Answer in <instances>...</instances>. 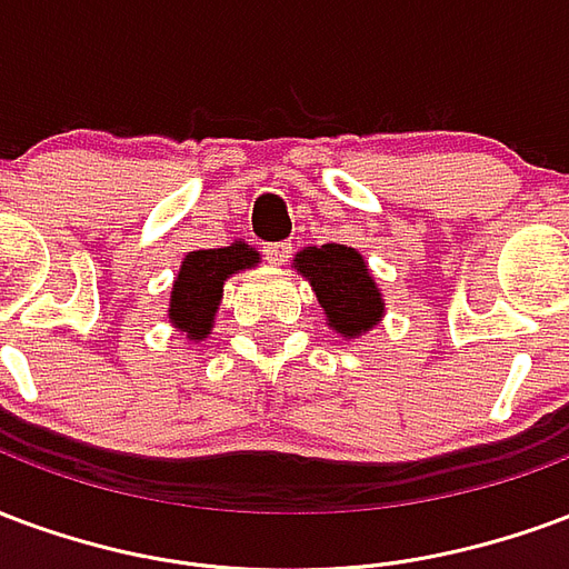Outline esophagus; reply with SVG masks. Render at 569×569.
Here are the masks:
<instances>
[{
    "label": "esophagus",
    "instance_id": "1",
    "mask_svg": "<svg viewBox=\"0 0 569 569\" xmlns=\"http://www.w3.org/2000/svg\"><path fill=\"white\" fill-rule=\"evenodd\" d=\"M263 254L272 267H281L284 260L290 257V242H272V244H263Z\"/></svg>",
    "mask_w": 569,
    "mask_h": 569
}]
</instances>
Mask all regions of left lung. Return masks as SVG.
<instances>
[{
	"label": "left lung",
	"instance_id": "obj_1",
	"mask_svg": "<svg viewBox=\"0 0 569 569\" xmlns=\"http://www.w3.org/2000/svg\"><path fill=\"white\" fill-rule=\"evenodd\" d=\"M293 267L312 284L336 333L358 339L381 321L385 300L360 251L336 242L309 244L293 257Z\"/></svg>",
	"mask_w": 569,
	"mask_h": 569
}]
</instances>
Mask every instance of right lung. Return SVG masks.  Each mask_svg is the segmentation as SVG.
I'll return each mask as SVG.
<instances>
[{
    "mask_svg": "<svg viewBox=\"0 0 569 569\" xmlns=\"http://www.w3.org/2000/svg\"><path fill=\"white\" fill-rule=\"evenodd\" d=\"M260 263L251 244L233 242L227 248H206V251H190L181 260L178 279L169 297V321L181 333L199 342L206 339L214 325V312L221 306L223 281Z\"/></svg>",
    "mask_w": 569,
    "mask_h": 569,
    "instance_id": "add662e5",
    "label": "right lung"
}]
</instances>
